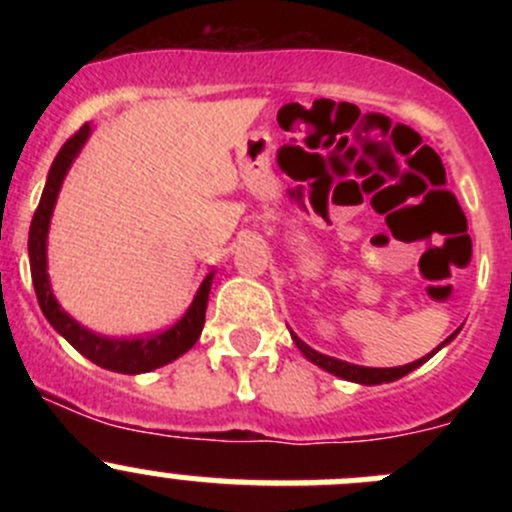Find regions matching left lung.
Here are the masks:
<instances>
[{"instance_id":"left-lung-1","label":"left lung","mask_w":512,"mask_h":512,"mask_svg":"<svg viewBox=\"0 0 512 512\" xmlns=\"http://www.w3.org/2000/svg\"><path fill=\"white\" fill-rule=\"evenodd\" d=\"M458 334V332H456ZM456 334H451V337L446 339V342L441 344V347H446L448 342H451L453 337H456ZM292 339H294V344H297V349L299 352H302L304 356H307L309 361H312V364H317V366H322L324 371H329V374H334V376H339V379H347V381H354V384H366V386H376V384H389V381H396V379H401V376H406L409 374V371H414V369H418V366L423 364V361H428L431 359L433 354L438 352V347L436 352H431L428 356H421V359H416L414 364H406V366H394V369H369V366H356V364H349V361H342V359H334V356H327V354H319V352H314L312 347H307V344L302 342V339L297 337V334H292Z\"/></svg>"}]
</instances>
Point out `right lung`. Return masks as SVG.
Masks as SVG:
<instances>
[{"label":"right lung","mask_w":512,"mask_h":512,"mask_svg":"<svg viewBox=\"0 0 512 512\" xmlns=\"http://www.w3.org/2000/svg\"><path fill=\"white\" fill-rule=\"evenodd\" d=\"M89 133L91 126L84 123V126L61 146L54 163H51L49 178H46L44 193H41L39 200V208H36L32 218V227H29V265H32L34 292L36 299H39V307L41 312H44V317L49 319L51 327H54L76 352H81L86 359L103 366V369L118 371V374H146V371L170 364V361L178 359L180 354H185L195 342H198L205 324V309H208L213 272L205 277L198 294H195L193 304L188 307V312H185L173 327L158 334H146V337H101V334H94L86 327H81L76 319H71L69 314L59 307V302H56L54 294H51L49 275H46V235H49V220L51 213H54L56 195H59L61 183H64L66 170L71 168L74 158L79 156L81 146L86 143Z\"/></svg>","instance_id":"1"}]
</instances>
